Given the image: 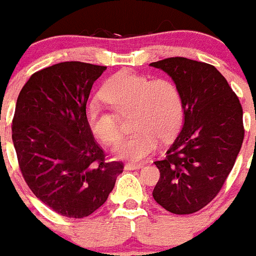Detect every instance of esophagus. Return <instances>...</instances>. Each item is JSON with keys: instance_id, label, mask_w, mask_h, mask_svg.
<instances>
[{"instance_id": "obj_1", "label": "esophagus", "mask_w": 256, "mask_h": 256, "mask_svg": "<svg viewBox=\"0 0 256 256\" xmlns=\"http://www.w3.org/2000/svg\"><path fill=\"white\" fill-rule=\"evenodd\" d=\"M143 168V164H138V163H127L124 166L126 170H136V169H140Z\"/></svg>"}]
</instances>
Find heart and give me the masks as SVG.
Returning a JSON list of instances; mask_svg holds the SVG:
<instances>
[{"label":"heart","instance_id":"obj_1","mask_svg":"<svg viewBox=\"0 0 256 256\" xmlns=\"http://www.w3.org/2000/svg\"><path fill=\"white\" fill-rule=\"evenodd\" d=\"M103 100L120 116L132 112V127L136 130L117 144L116 154L128 160H140L158 146L159 139L169 140L178 133L183 120L180 93L168 80H153L148 76L123 70L113 74L102 90ZM86 120L92 133L107 144L122 136V124L116 113L90 103Z\"/></svg>","mask_w":256,"mask_h":256}]
</instances>
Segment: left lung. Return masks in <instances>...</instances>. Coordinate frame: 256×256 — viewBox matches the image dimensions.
<instances>
[{"instance_id":"left-lung-1","label":"left lung","mask_w":256,"mask_h":256,"mask_svg":"<svg viewBox=\"0 0 256 256\" xmlns=\"http://www.w3.org/2000/svg\"><path fill=\"white\" fill-rule=\"evenodd\" d=\"M149 66L173 80L184 112L166 159L154 162L160 178L153 198L173 214L196 213L216 196L234 166L244 139L242 104L214 66L184 57Z\"/></svg>"}]
</instances>
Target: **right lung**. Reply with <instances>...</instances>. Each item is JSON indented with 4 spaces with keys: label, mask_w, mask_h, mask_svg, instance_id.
I'll return each mask as SVG.
<instances>
[{
    "label": "right lung",
    "mask_w": 256,
    "mask_h": 256,
    "mask_svg": "<svg viewBox=\"0 0 256 256\" xmlns=\"http://www.w3.org/2000/svg\"><path fill=\"white\" fill-rule=\"evenodd\" d=\"M104 66L62 62L31 76L20 92L12 140L32 193L56 213L88 216L102 206L123 172L104 162L86 106Z\"/></svg>",
    "instance_id": "add662e5"
}]
</instances>
